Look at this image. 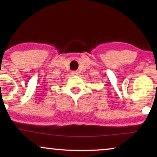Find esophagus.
<instances>
[{
	"instance_id": "1",
	"label": "esophagus",
	"mask_w": 157,
	"mask_h": 157,
	"mask_svg": "<svg viewBox=\"0 0 157 157\" xmlns=\"http://www.w3.org/2000/svg\"><path fill=\"white\" fill-rule=\"evenodd\" d=\"M71 75H72V76H76V75H78V72H77V71H71Z\"/></svg>"
}]
</instances>
